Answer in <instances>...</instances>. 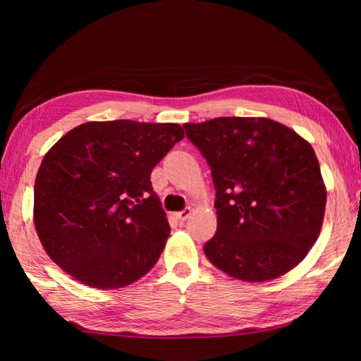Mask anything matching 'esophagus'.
Wrapping results in <instances>:
<instances>
[{"instance_id":"esophagus-1","label":"esophagus","mask_w":361,"mask_h":361,"mask_svg":"<svg viewBox=\"0 0 361 361\" xmlns=\"http://www.w3.org/2000/svg\"><path fill=\"white\" fill-rule=\"evenodd\" d=\"M190 214H192V209H190V208H185L183 211L176 212V214H175V217L178 219L180 221H185V220H188V219L190 217Z\"/></svg>"}]
</instances>
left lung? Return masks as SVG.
<instances>
[{
  "label": "left lung",
  "instance_id": "left-lung-1",
  "mask_svg": "<svg viewBox=\"0 0 361 361\" xmlns=\"http://www.w3.org/2000/svg\"><path fill=\"white\" fill-rule=\"evenodd\" d=\"M216 188L217 233L204 255L233 278L276 279L295 268L323 226L326 188L315 152L267 118L185 124Z\"/></svg>",
  "mask_w": 361,
  "mask_h": 361
}]
</instances>
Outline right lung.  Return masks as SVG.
I'll return each instance as SVG.
<instances>
[{"label":"right lung","mask_w":361,"mask_h":361,"mask_svg":"<svg viewBox=\"0 0 361 361\" xmlns=\"http://www.w3.org/2000/svg\"><path fill=\"white\" fill-rule=\"evenodd\" d=\"M185 137L178 124L87 122L46 153L34 188L49 257L93 288H121L157 264L171 226L150 173Z\"/></svg>","instance_id":"right-lung-1"}]
</instances>
